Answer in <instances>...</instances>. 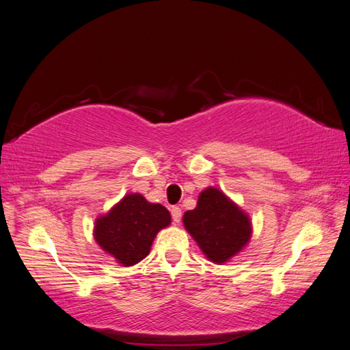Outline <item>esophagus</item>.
Returning a JSON list of instances; mask_svg holds the SVG:
<instances>
[{
	"label": "esophagus",
	"mask_w": 350,
	"mask_h": 350,
	"mask_svg": "<svg viewBox=\"0 0 350 350\" xmlns=\"http://www.w3.org/2000/svg\"><path fill=\"white\" fill-rule=\"evenodd\" d=\"M171 215H172V220L175 221V224H179V221H181V217H183V210L179 208L178 206H175V207L171 208Z\"/></svg>",
	"instance_id": "esophagus-1"
}]
</instances>
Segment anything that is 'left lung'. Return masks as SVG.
<instances>
[{
	"label": "left lung",
	"instance_id": "8db88e82",
	"mask_svg": "<svg viewBox=\"0 0 350 350\" xmlns=\"http://www.w3.org/2000/svg\"><path fill=\"white\" fill-rule=\"evenodd\" d=\"M183 221L206 257L216 264L237 256L252 232L245 211L213 187L200 193L197 207L185 211Z\"/></svg>",
	"mask_w": 350,
	"mask_h": 350
}]
</instances>
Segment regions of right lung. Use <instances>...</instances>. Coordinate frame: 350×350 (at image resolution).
Here are the masks:
<instances>
[{"label": "right lung", "mask_w": 350, "mask_h": 350, "mask_svg": "<svg viewBox=\"0 0 350 350\" xmlns=\"http://www.w3.org/2000/svg\"><path fill=\"white\" fill-rule=\"evenodd\" d=\"M169 224L171 213L166 207L149 203L142 194H126L96 219L94 239L121 266L130 267L149 256L157 232Z\"/></svg>", "instance_id": "obj_1"}]
</instances>
